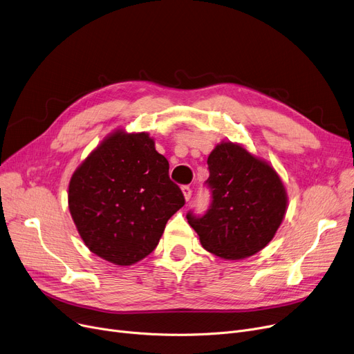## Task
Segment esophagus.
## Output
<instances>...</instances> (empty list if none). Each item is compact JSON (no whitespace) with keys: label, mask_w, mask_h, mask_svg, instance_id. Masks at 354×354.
<instances>
[{"label":"esophagus","mask_w":354,"mask_h":354,"mask_svg":"<svg viewBox=\"0 0 354 354\" xmlns=\"http://www.w3.org/2000/svg\"><path fill=\"white\" fill-rule=\"evenodd\" d=\"M182 194H183L185 201H189V199H191V195H192V191H191L189 187H182Z\"/></svg>","instance_id":"obj_1"}]
</instances>
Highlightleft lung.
<instances>
[{"mask_svg": "<svg viewBox=\"0 0 354 354\" xmlns=\"http://www.w3.org/2000/svg\"><path fill=\"white\" fill-rule=\"evenodd\" d=\"M208 167L211 208L201 218L187 215L202 247L230 261L261 251L287 212L281 178L267 160L230 140L215 146Z\"/></svg>", "mask_w": 354, "mask_h": 354, "instance_id": "1", "label": "left lung"}]
</instances>
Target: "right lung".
<instances>
[{"instance_id":"obj_1","label":"right lung","mask_w":354,"mask_h":354,"mask_svg":"<svg viewBox=\"0 0 354 354\" xmlns=\"http://www.w3.org/2000/svg\"><path fill=\"white\" fill-rule=\"evenodd\" d=\"M185 205L169 162L149 133L116 129L79 165L68 183V209L83 243L115 266L151 254L165 225Z\"/></svg>"}]
</instances>
